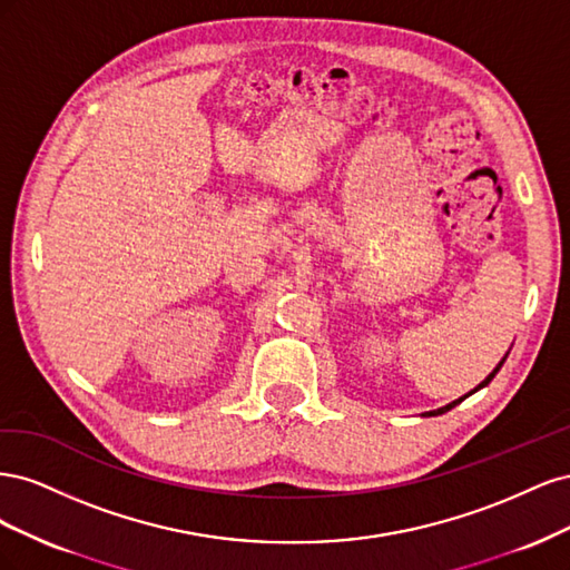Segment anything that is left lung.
<instances>
[{"label":"left lung","instance_id":"obj_1","mask_svg":"<svg viewBox=\"0 0 570 570\" xmlns=\"http://www.w3.org/2000/svg\"><path fill=\"white\" fill-rule=\"evenodd\" d=\"M504 358H507V356H504ZM504 358H502V361H499V366H497V368H494V371H492V373H490V375L485 377V381H482V383H480V385H478V387H475L473 392H478L480 387H485V385H488V383L492 381V377L497 375V371H499V368H502V364H504ZM473 392H469V394H473ZM469 394H465V396H469ZM465 396H461V400H456V402H452V404H446V406H442V409H438V411H428V413H423V416H440V413H444V411H450V409H454L456 404H461V402L465 400Z\"/></svg>","mask_w":570,"mask_h":570}]
</instances>
